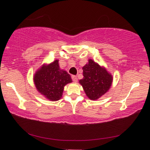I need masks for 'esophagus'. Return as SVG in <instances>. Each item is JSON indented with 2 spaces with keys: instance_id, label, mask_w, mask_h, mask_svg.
<instances>
[{
  "instance_id": "obj_1",
  "label": "esophagus",
  "mask_w": 150,
  "mask_h": 150,
  "mask_svg": "<svg viewBox=\"0 0 150 150\" xmlns=\"http://www.w3.org/2000/svg\"><path fill=\"white\" fill-rule=\"evenodd\" d=\"M71 79H72V81L74 82H77L78 81L77 76H71Z\"/></svg>"
}]
</instances>
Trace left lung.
I'll use <instances>...</instances> for the list:
<instances>
[{
	"label": "left lung",
	"mask_w": 150,
	"mask_h": 150,
	"mask_svg": "<svg viewBox=\"0 0 150 150\" xmlns=\"http://www.w3.org/2000/svg\"><path fill=\"white\" fill-rule=\"evenodd\" d=\"M83 69V79L79 83L90 100H98L109 90L112 82V75L92 59H89Z\"/></svg>",
	"instance_id": "8db88e82"
}]
</instances>
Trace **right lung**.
Listing matches in <instances>:
<instances>
[{"mask_svg":"<svg viewBox=\"0 0 150 150\" xmlns=\"http://www.w3.org/2000/svg\"><path fill=\"white\" fill-rule=\"evenodd\" d=\"M37 90L51 101L61 99L64 87L72 82L70 75L60 69L59 60L48 65H43L38 69L33 77Z\"/></svg>","mask_w":150,"mask_h":150,"instance_id":"add662e5","label":"right lung"}]
</instances>
